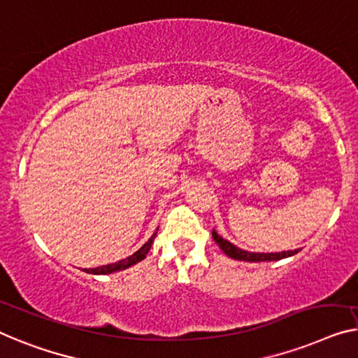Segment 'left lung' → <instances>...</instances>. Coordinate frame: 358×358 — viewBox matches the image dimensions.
<instances>
[{
    "instance_id": "8db88e82",
    "label": "left lung",
    "mask_w": 358,
    "mask_h": 358,
    "mask_svg": "<svg viewBox=\"0 0 358 358\" xmlns=\"http://www.w3.org/2000/svg\"><path fill=\"white\" fill-rule=\"evenodd\" d=\"M212 238L213 241L218 244L223 252H225L228 257L236 259V260H244V262H271V260H281L285 257H291L299 252V249L294 250H282V252H270V254H259V252H248V250H243L236 246H233L230 241L223 239L222 236H218L215 230L212 231Z\"/></svg>"
}]
</instances>
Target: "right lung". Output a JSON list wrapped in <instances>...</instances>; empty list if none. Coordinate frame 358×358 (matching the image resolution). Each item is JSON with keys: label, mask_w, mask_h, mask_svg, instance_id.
I'll list each match as a JSON object with an SVG mask.
<instances>
[{"label": "right lung", "mask_w": 358, "mask_h": 358, "mask_svg": "<svg viewBox=\"0 0 358 358\" xmlns=\"http://www.w3.org/2000/svg\"><path fill=\"white\" fill-rule=\"evenodd\" d=\"M157 231L152 234L151 238H149V241L145 244V246H141L140 249L136 250L135 254H131L130 257H127L124 260H119V262L115 264H110V265H103V266H98V268H92V270H85L87 273H94V275H108V273H114V271H120V270H125L128 266L135 265L138 262H141L143 259L146 257V254L149 252V249H151L152 243H154V238H156Z\"/></svg>", "instance_id": "1"}]
</instances>
